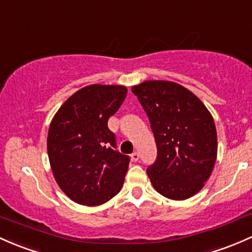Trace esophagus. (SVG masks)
I'll return each mask as SVG.
<instances>
[{
  "instance_id": "1",
  "label": "esophagus",
  "mask_w": 252,
  "mask_h": 252,
  "mask_svg": "<svg viewBox=\"0 0 252 252\" xmlns=\"http://www.w3.org/2000/svg\"><path fill=\"white\" fill-rule=\"evenodd\" d=\"M131 158H132V161H138V159H139V154L137 153V151H134V153H132L131 154Z\"/></svg>"
}]
</instances>
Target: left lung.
Returning a JSON list of instances; mask_svg holds the SVG:
<instances>
[{"label": "left lung", "mask_w": 252, "mask_h": 252, "mask_svg": "<svg viewBox=\"0 0 252 252\" xmlns=\"http://www.w3.org/2000/svg\"><path fill=\"white\" fill-rule=\"evenodd\" d=\"M147 113L158 158L147 173L155 190L174 201L201 191L218 154L214 119L201 99L177 83L148 80L132 88Z\"/></svg>", "instance_id": "1"}]
</instances>
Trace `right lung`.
<instances>
[{
    "mask_svg": "<svg viewBox=\"0 0 252 252\" xmlns=\"http://www.w3.org/2000/svg\"><path fill=\"white\" fill-rule=\"evenodd\" d=\"M126 94L121 85L85 86L61 105L51 121L47 140L51 170L75 203L103 204L123 188L129 158L116 150L108 119Z\"/></svg>",
    "mask_w": 252,
    "mask_h": 252,
    "instance_id": "right-lung-1",
    "label": "right lung"
}]
</instances>
